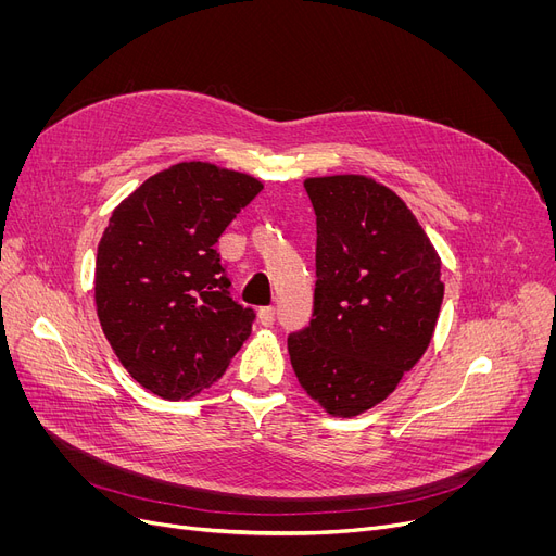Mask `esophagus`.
<instances>
[{
	"label": "esophagus",
	"mask_w": 556,
	"mask_h": 556,
	"mask_svg": "<svg viewBox=\"0 0 556 556\" xmlns=\"http://www.w3.org/2000/svg\"><path fill=\"white\" fill-rule=\"evenodd\" d=\"M258 319L263 327H273L275 319H277V308L275 306H263L258 308Z\"/></svg>",
	"instance_id": "1"
}]
</instances>
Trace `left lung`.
Instances as JSON below:
<instances>
[{
  "label": "left lung",
  "instance_id": "obj_1",
  "mask_svg": "<svg viewBox=\"0 0 556 556\" xmlns=\"http://www.w3.org/2000/svg\"><path fill=\"white\" fill-rule=\"evenodd\" d=\"M317 216L308 327L288 336L302 388L329 415L356 417L388 399L430 344L442 261L388 187L365 175L304 182Z\"/></svg>",
  "mask_w": 556,
  "mask_h": 556
}]
</instances>
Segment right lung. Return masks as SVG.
I'll return each instance as SVG.
<instances>
[{
	"instance_id": "1",
	"label": "right lung",
	"mask_w": 556,
	"mask_h": 556,
	"mask_svg": "<svg viewBox=\"0 0 556 556\" xmlns=\"http://www.w3.org/2000/svg\"><path fill=\"white\" fill-rule=\"evenodd\" d=\"M245 173L175 164L110 216L97 252L103 333L139 386L189 399L223 376L256 313L231 300L218 237L258 195Z\"/></svg>"
}]
</instances>
